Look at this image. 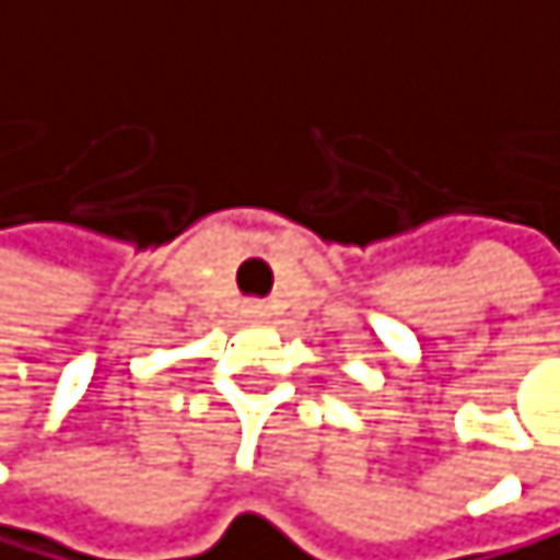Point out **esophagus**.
Listing matches in <instances>:
<instances>
[{
    "instance_id": "esophagus-1",
    "label": "esophagus",
    "mask_w": 560,
    "mask_h": 560,
    "mask_svg": "<svg viewBox=\"0 0 560 560\" xmlns=\"http://www.w3.org/2000/svg\"><path fill=\"white\" fill-rule=\"evenodd\" d=\"M247 313H250V316H268V310H265L261 303H254V306H250Z\"/></svg>"
}]
</instances>
